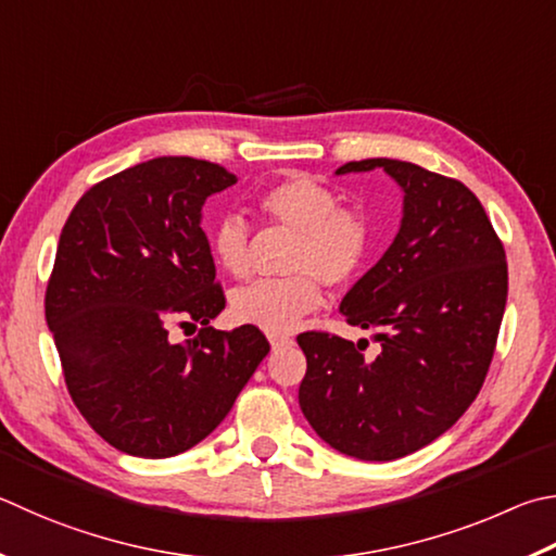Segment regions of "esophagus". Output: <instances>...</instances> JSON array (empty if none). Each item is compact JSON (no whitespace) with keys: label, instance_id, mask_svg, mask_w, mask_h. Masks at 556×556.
Returning <instances> with one entry per match:
<instances>
[{"label":"esophagus","instance_id":"obj_1","mask_svg":"<svg viewBox=\"0 0 556 556\" xmlns=\"http://www.w3.org/2000/svg\"><path fill=\"white\" fill-rule=\"evenodd\" d=\"M269 345H271V350H281V348L294 345V340L287 338V336H271V338H269Z\"/></svg>","mask_w":556,"mask_h":556}]
</instances>
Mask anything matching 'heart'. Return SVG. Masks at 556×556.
Wrapping results in <instances>:
<instances>
[{
  "instance_id": "b5f03b06",
  "label": "heart",
  "mask_w": 556,
  "mask_h": 556,
  "mask_svg": "<svg viewBox=\"0 0 556 556\" xmlns=\"http://www.w3.org/2000/svg\"><path fill=\"white\" fill-rule=\"evenodd\" d=\"M257 208L269 220L296 233L285 279H260L236 291L233 316L269 336H287L306 313L323 301L320 281L345 287L365 267L371 230L355 211L340 208L332 189L311 177H291L257 197ZM211 250L233 277L250 271V228L238 214H228L211 233Z\"/></svg>"
}]
</instances>
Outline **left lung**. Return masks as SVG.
Segmentation results:
<instances>
[{"label":"left lung","mask_w":556,"mask_h":556,"mask_svg":"<svg viewBox=\"0 0 556 556\" xmlns=\"http://www.w3.org/2000/svg\"><path fill=\"white\" fill-rule=\"evenodd\" d=\"M383 169L403 191L389 250L340 304L350 326L379 328L381 352L301 332L299 406L323 442L348 457L391 462L430 445L477 399L506 311V250L481 201L457 179L371 157L336 175Z\"/></svg>","instance_id":"obj_1"}]
</instances>
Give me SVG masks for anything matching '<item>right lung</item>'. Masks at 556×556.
Returning a JSON list of instances; mask_svg holds the SVG:
<instances>
[{
    "mask_svg": "<svg viewBox=\"0 0 556 556\" xmlns=\"http://www.w3.org/2000/svg\"><path fill=\"white\" fill-rule=\"evenodd\" d=\"M236 181L206 160L153 157L89 189L60 233L46 320L67 391L89 426L134 457L194 447L269 352L255 326H208L226 299L201 208ZM173 321H201L200 336L175 346Z\"/></svg>",
    "mask_w": 556,
    "mask_h": 556,
    "instance_id": "obj_1",
    "label": "right lung"
}]
</instances>
